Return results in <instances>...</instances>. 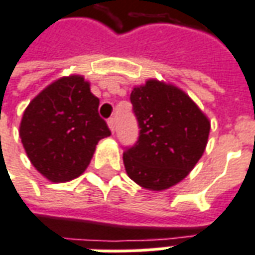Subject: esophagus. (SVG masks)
Listing matches in <instances>:
<instances>
[{
	"label": "esophagus",
	"mask_w": 255,
	"mask_h": 255,
	"mask_svg": "<svg viewBox=\"0 0 255 255\" xmlns=\"http://www.w3.org/2000/svg\"><path fill=\"white\" fill-rule=\"evenodd\" d=\"M108 124H109V128L112 132H115L116 129V119L115 117H110L109 120H108Z\"/></svg>",
	"instance_id": "obj_1"
}]
</instances>
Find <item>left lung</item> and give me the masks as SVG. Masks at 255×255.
Instances as JSON below:
<instances>
[{
	"mask_svg": "<svg viewBox=\"0 0 255 255\" xmlns=\"http://www.w3.org/2000/svg\"><path fill=\"white\" fill-rule=\"evenodd\" d=\"M129 101L139 133L123 154L128 177L146 189H167L202 157L210 122L185 92L156 80L133 88Z\"/></svg>",
	"mask_w": 255,
	"mask_h": 255,
	"instance_id": "8db88e82",
	"label": "left lung"
}]
</instances>
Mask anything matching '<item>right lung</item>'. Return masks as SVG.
Instances as JSON below:
<instances>
[{
    "label": "right lung",
    "instance_id": "add662e5",
    "mask_svg": "<svg viewBox=\"0 0 255 255\" xmlns=\"http://www.w3.org/2000/svg\"><path fill=\"white\" fill-rule=\"evenodd\" d=\"M99 99L81 76L63 77L30 102L20 138L31 164L52 182H66L88 167L110 129L98 113Z\"/></svg>",
    "mask_w": 255,
    "mask_h": 255
}]
</instances>
